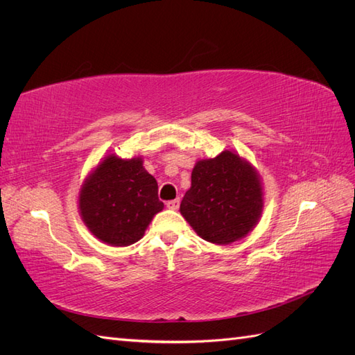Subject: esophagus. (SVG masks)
Here are the masks:
<instances>
[{"instance_id":"34e87169","label":"esophagus","mask_w":355,"mask_h":355,"mask_svg":"<svg viewBox=\"0 0 355 355\" xmlns=\"http://www.w3.org/2000/svg\"><path fill=\"white\" fill-rule=\"evenodd\" d=\"M179 204H180V200L176 198V200L167 201L166 206H167V209H170V210H178V209H179Z\"/></svg>"}]
</instances>
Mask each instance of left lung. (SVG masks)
I'll return each instance as SVG.
<instances>
[{"mask_svg":"<svg viewBox=\"0 0 355 355\" xmlns=\"http://www.w3.org/2000/svg\"><path fill=\"white\" fill-rule=\"evenodd\" d=\"M263 210L261 176L237 153L200 159L192 168L191 188L180 213L202 240L231 244L244 239Z\"/></svg>","mask_w":355,"mask_h":355,"instance_id":"left-lung-1","label":"left lung"}]
</instances>
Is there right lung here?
Wrapping results in <instances>:
<instances>
[{
	"instance_id": "right-lung-1",
	"label": "right lung",
	"mask_w": 355,
	"mask_h": 355,
	"mask_svg": "<svg viewBox=\"0 0 355 355\" xmlns=\"http://www.w3.org/2000/svg\"><path fill=\"white\" fill-rule=\"evenodd\" d=\"M78 209L96 239L125 247L144 237L164 204L158 200L157 180L145 170L142 157L123 159L110 154L84 179Z\"/></svg>"
}]
</instances>
